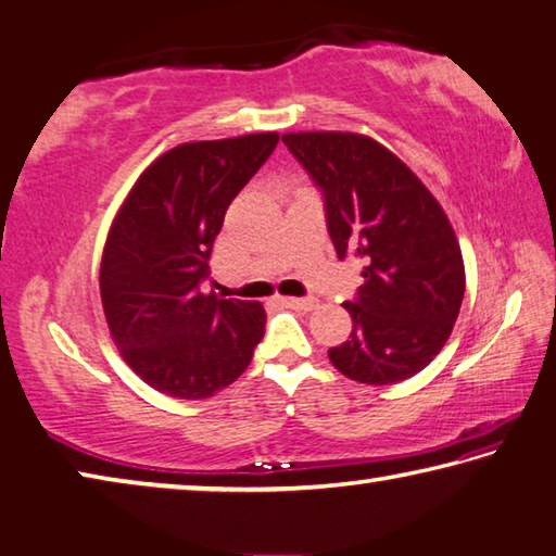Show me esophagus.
<instances>
[{"mask_svg":"<svg viewBox=\"0 0 556 556\" xmlns=\"http://www.w3.org/2000/svg\"><path fill=\"white\" fill-rule=\"evenodd\" d=\"M280 305H286L290 309H300V312H312L317 309V298H282Z\"/></svg>","mask_w":556,"mask_h":556,"instance_id":"1","label":"esophagus"}]
</instances>
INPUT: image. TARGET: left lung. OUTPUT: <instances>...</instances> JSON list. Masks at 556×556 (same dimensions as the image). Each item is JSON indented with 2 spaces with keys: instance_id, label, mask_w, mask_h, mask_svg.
I'll return each mask as SVG.
<instances>
[{
  "instance_id": "8db88e82",
  "label": "left lung",
  "mask_w": 556,
  "mask_h": 556,
  "mask_svg": "<svg viewBox=\"0 0 556 556\" xmlns=\"http://www.w3.org/2000/svg\"><path fill=\"white\" fill-rule=\"evenodd\" d=\"M290 154L317 186L339 258L363 286L345 302L353 331L329 349L333 368L365 384L421 372L445 345L465 298L463 251L416 174L365 135L290 132Z\"/></svg>"
}]
</instances>
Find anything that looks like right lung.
Here are the masks:
<instances>
[{
    "mask_svg": "<svg viewBox=\"0 0 556 556\" xmlns=\"http://www.w3.org/2000/svg\"><path fill=\"white\" fill-rule=\"evenodd\" d=\"M276 132L188 142L125 198L101 258L111 337L135 375L176 400H207L247 370L264 339L261 302L205 295L225 213L276 150Z\"/></svg>",
    "mask_w": 556,
    "mask_h": 556,
    "instance_id": "right-lung-1",
    "label": "right lung"
}]
</instances>
